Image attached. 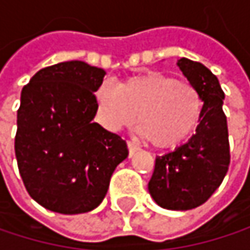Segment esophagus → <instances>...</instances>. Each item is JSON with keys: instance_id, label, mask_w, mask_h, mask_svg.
Instances as JSON below:
<instances>
[{"instance_id": "obj_1", "label": "esophagus", "mask_w": 250, "mask_h": 250, "mask_svg": "<svg viewBox=\"0 0 250 250\" xmlns=\"http://www.w3.org/2000/svg\"><path fill=\"white\" fill-rule=\"evenodd\" d=\"M127 147H128V155L133 156L137 150H139V146H136L133 142H127Z\"/></svg>"}]
</instances>
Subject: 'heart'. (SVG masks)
Returning <instances> with one entry per match:
<instances>
[{"mask_svg":"<svg viewBox=\"0 0 250 250\" xmlns=\"http://www.w3.org/2000/svg\"><path fill=\"white\" fill-rule=\"evenodd\" d=\"M94 100L103 127L117 131L137 117V134L162 149L187 140L203 113V100L192 85L161 72L127 78L119 86L103 82Z\"/></svg>","mask_w":250,"mask_h":250,"instance_id":"obj_1","label":"heart"}]
</instances>
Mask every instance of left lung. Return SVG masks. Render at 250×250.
<instances>
[{
  "instance_id": "8db88e82",
  "label": "left lung",
  "mask_w": 250,
  "mask_h": 250,
  "mask_svg": "<svg viewBox=\"0 0 250 250\" xmlns=\"http://www.w3.org/2000/svg\"><path fill=\"white\" fill-rule=\"evenodd\" d=\"M178 68L203 100V113L195 133L187 143L164 156H156L147 189L158 206L167 210H191L206 203L220 187L230 164L225 92L217 76L200 62L181 58Z\"/></svg>"
}]
</instances>
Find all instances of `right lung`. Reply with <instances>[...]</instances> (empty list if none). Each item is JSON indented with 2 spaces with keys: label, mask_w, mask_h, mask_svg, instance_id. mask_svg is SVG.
<instances>
[{
  "label": "right lung",
  "mask_w": 250,
  "mask_h": 250,
  "mask_svg": "<svg viewBox=\"0 0 250 250\" xmlns=\"http://www.w3.org/2000/svg\"><path fill=\"white\" fill-rule=\"evenodd\" d=\"M105 71L81 61L40 69L21 91L16 158L27 192L42 207L81 214L104 200L128 156L125 142L94 123V92Z\"/></svg>",
  "instance_id": "right-lung-1"
}]
</instances>
